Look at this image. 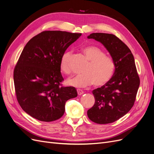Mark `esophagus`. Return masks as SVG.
<instances>
[{"mask_svg":"<svg viewBox=\"0 0 154 154\" xmlns=\"http://www.w3.org/2000/svg\"><path fill=\"white\" fill-rule=\"evenodd\" d=\"M77 92H78V95H82V94H83V93H84V92H83V91L81 89H77Z\"/></svg>","mask_w":154,"mask_h":154,"instance_id":"1","label":"esophagus"}]
</instances>
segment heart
<instances>
[{
  "instance_id": "obj_1",
  "label": "heart",
  "mask_w": 154,
  "mask_h": 154,
  "mask_svg": "<svg viewBox=\"0 0 154 154\" xmlns=\"http://www.w3.org/2000/svg\"><path fill=\"white\" fill-rule=\"evenodd\" d=\"M82 51L89 61L83 69L84 73L67 79V83L76 87H84L93 83L96 86L103 85L113 76L115 70L114 60L105 56L103 51L96 46H85ZM71 51H66L60 60V68L66 74H69L71 72Z\"/></svg>"
}]
</instances>
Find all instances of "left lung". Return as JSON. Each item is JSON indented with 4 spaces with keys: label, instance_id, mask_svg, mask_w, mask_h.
I'll return each instance as SVG.
<instances>
[{
    "label": "left lung",
    "instance_id": "8db88e82",
    "mask_svg": "<svg viewBox=\"0 0 154 154\" xmlns=\"http://www.w3.org/2000/svg\"><path fill=\"white\" fill-rule=\"evenodd\" d=\"M103 45L115 63L112 77L104 85L92 91L95 103L87 116L97 124L113 123L132 109L140 84L131 51L112 34L94 32L87 36Z\"/></svg>",
    "mask_w": 154,
    "mask_h": 154
}]
</instances>
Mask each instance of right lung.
Here are the masks:
<instances>
[{"instance_id":"right-lung-1","label":"right lung","mask_w":154,"mask_h":154,"mask_svg":"<svg viewBox=\"0 0 154 154\" xmlns=\"http://www.w3.org/2000/svg\"><path fill=\"white\" fill-rule=\"evenodd\" d=\"M82 33L46 31L26 44L14 69L18 103L23 110L41 122L58 119L66 102L78 95L74 87L60 86L63 78L60 62L65 51Z\"/></svg>"}]
</instances>
